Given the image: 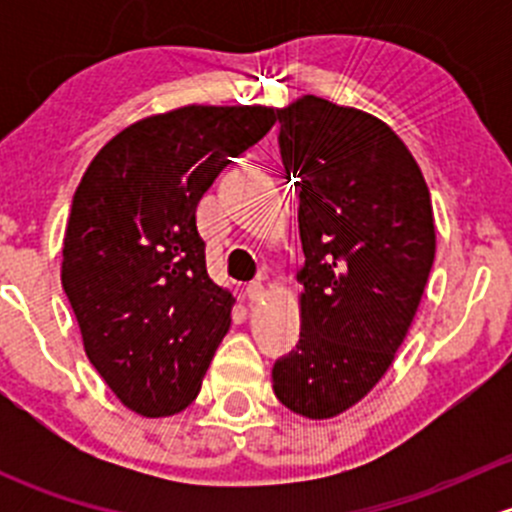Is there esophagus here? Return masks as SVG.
<instances>
[{"instance_id":"34e87169","label":"esophagus","mask_w":512,"mask_h":512,"mask_svg":"<svg viewBox=\"0 0 512 512\" xmlns=\"http://www.w3.org/2000/svg\"><path fill=\"white\" fill-rule=\"evenodd\" d=\"M247 297H250V302H262V299L267 297V289L262 282H250L247 285Z\"/></svg>"}]
</instances>
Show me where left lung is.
Segmentation results:
<instances>
[{
	"instance_id": "left-lung-1",
	"label": "left lung",
	"mask_w": 512,
	"mask_h": 512,
	"mask_svg": "<svg viewBox=\"0 0 512 512\" xmlns=\"http://www.w3.org/2000/svg\"><path fill=\"white\" fill-rule=\"evenodd\" d=\"M299 188V344L272 369L275 396L334 418L381 381L416 317L436 257L431 193L406 143L371 113L302 96L277 111Z\"/></svg>"
}]
</instances>
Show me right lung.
I'll use <instances>...</instances> for the list:
<instances>
[{"label":"right lung","mask_w":512,"mask_h":512,"mask_svg":"<svg viewBox=\"0 0 512 512\" xmlns=\"http://www.w3.org/2000/svg\"><path fill=\"white\" fill-rule=\"evenodd\" d=\"M277 121L270 106H190L141 118L86 168L61 285L84 352L126 409L173 416L198 396L235 297L205 267L195 210L230 158Z\"/></svg>","instance_id":"right-lung-1"}]
</instances>
